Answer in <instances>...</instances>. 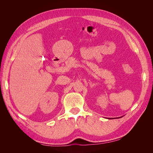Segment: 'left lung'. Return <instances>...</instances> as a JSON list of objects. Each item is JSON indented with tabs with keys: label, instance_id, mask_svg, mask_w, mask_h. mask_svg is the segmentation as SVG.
Returning <instances> with one entry per match:
<instances>
[{
	"label": "left lung",
	"instance_id": "8db88e82",
	"mask_svg": "<svg viewBox=\"0 0 153 153\" xmlns=\"http://www.w3.org/2000/svg\"><path fill=\"white\" fill-rule=\"evenodd\" d=\"M111 119V118H110V119Z\"/></svg>",
	"mask_w": 153,
	"mask_h": 153
}]
</instances>
